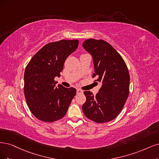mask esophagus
Masks as SVG:
<instances>
[{"label":"esophagus","instance_id":"obj_1","mask_svg":"<svg viewBox=\"0 0 159 159\" xmlns=\"http://www.w3.org/2000/svg\"><path fill=\"white\" fill-rule=\"evenodd\" d=\"M83 93V91L82 90H80V89L76 90V93H77V94H79V93Z\"/></svg>","mask_w":159,"mask_h":159}]
</instances>
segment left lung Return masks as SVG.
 Masks as SVG:
<instances>
[{"label":"left lung","instance_id":"obj_1","mask_svg":"<svg viewBox=\"0 0 159 159\" xmlns=\"http://www.w3.org/2000/svg\"><path fill=\"white\" fill-rule=\"evenodd\" d=\"M92 55L95 73L94 81L102 83L94 96L90 91H84L86 102L83 105L84 115L98 123H104L119 115L129 95L130 75L126 64L113 47L103 40L90 39L83 44Z\"/></svg>","mask_w":159,"mask_h":159}]
</instances>
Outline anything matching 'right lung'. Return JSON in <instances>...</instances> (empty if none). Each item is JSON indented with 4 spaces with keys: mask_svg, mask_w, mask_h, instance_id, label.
I'll return each instance as SVG.
<instances>
[{
    "mask_svg": "<svg viewBox=\"0 0 159 159\" xmlns=\"http://www.w3.org/2000/svg\"><path fill=\"white\" fill-rule=\"evenodd\" d=\"M78 40H61L44 46L27 64L24 73V94L33 115L52 122L66 115L76 90L56 86L67 57L77 48Z\"/></svg>",
    "mask_w": 159,
    "mask_h": 159,
    "instance_id": "right-lung-1",
    "label": "right lung"
}]
</instances>
